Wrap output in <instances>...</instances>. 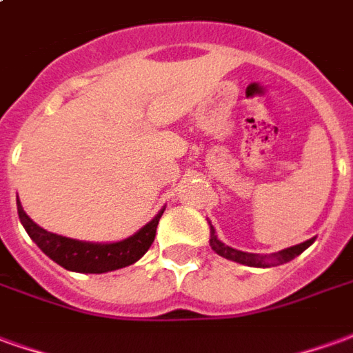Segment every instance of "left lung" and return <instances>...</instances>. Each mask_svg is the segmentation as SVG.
Listing matches in <instances>:
<instances>
[{"label": "left lung", "mask_w": 353, "mask_h": 353, "mask_svg": "<svg viewBox=\"0 0 353 353\" xmlns=\"http://www.w3.org/2000/svg\"><path fill=\"white\" fill-rule=\"evenodd\" d=\"M316 238H310L306 240L303 244L291 245V248H285L278 253H270V255H261V253H248V252H240V250H234L230 245L223 244L221 240L217 238L215 234L214 225L210 223V245L217 255H221L225 259L234 261V263H240V265H248V266H259V268H268V266H276V265H283V263H289L291 259H295L296 255L310 248L314 244Z\"/></svg>", "instance_id": "left-lung-1"}]
</instances>
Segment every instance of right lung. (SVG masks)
<instances>
[{
    "label": "right lung",
    "instance_id": "obj_1",
    "mask_svg": "<svg viewBox=\"0 0 353 353\" xmlns=\"http://www.w3.org/2000/svg\"><path fill=\"white\" fill-rule=\"evenodd\" d=\"M17 210H19L22 227L47 257H50L60 266H64L65 270L83 274L111 272V270L134 265L136 261L141 259L153 244L157 225L164 214V208H162L138 232L119 242H83L75 238L60 236L39 227L28 217L20 200H17Z\"/></svg>",
    "mask_w": 353,
    "mask_h": 353
}]
</instances>
